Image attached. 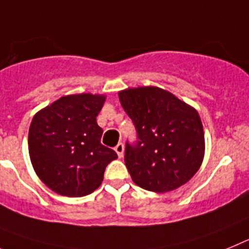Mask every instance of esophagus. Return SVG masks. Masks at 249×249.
Returning a JSON list of instances; mask_svg holds the SVG:
<instances>
[{
  "label": "esophagus",
  "mask_w": 249,
  "mask_h": 249,
  "mask_svg": "<svg viewBox=\"0 0 249 249\" xmlns=\"http://www.w3.org/2000/svg\"><path fill=\"white\" fill-rule=\"evenodd\" d=\"M114 150H115L119 158H123V156H124V144H123V142H119V144L116 145V146L114 147Z\"/></svg>",
  "instance_id": "esophagus-1"
}]
</instances>
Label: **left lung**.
Instances as JSON below:
<instances>
[{
	"mask_svg": "<svg viewBox=\"0 0 249 249\" xmlns=\"http://www.w3.org/2000/svg\"><path fill=\"white\" fill-rule=\"evenodd\" d=\"M138 141L125 146V165L134 182L147 191L169 192L186 183L205 155L201 118L191 105L158 87L119 91Z\"/></svg>",
	"mask_w": 249,
	"mask_h": 249,
	"instance_id": "left-lung-1",
	"label": "left lung"
}]
</instances>
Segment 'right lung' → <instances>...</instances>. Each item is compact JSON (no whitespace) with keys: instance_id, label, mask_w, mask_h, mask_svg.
Instances as JSON below:
<instances>
[{"instance_id":"add662e5","label":"right lung","mask_w":249,"mask_h":249,"mask_svg":"<svg viewBox=\"0 0 249 249\" xmlns=\"http://www.w3.org/2000/svg\"><path fill=\"white\" fill-rule=\"evenodd\" d=\"M105 95L73 94L59 98L33 116L28 133L31 162L42 182L58 195L82 197L98 189L105 167L118 159L100 144L97 116Z\"/></svg>"}]
</instances>
